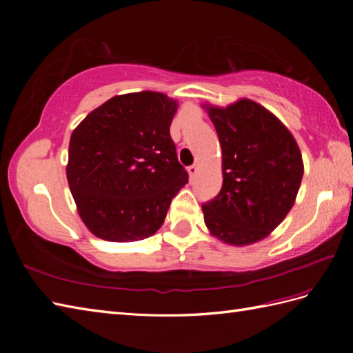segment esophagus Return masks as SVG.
I'll list each match as a JSON object with an SVG mask.
<instances>
[{
	"label": "esophagus",
	"instance_id": "obj_1",
	"mask_svg": "<svg viewBox=\"0 0 353 353\" xmlns=\"http://www.w3.org/2000/svg\"><path fill=\"white\" fill-rule=\"evenodd\" d=\"M186 170H188L190 177H194V176H196V172H197V165H190V167Z\"/></svg>",
	"mask_w": 353,
	"mask_h": 353
}]
</instances>
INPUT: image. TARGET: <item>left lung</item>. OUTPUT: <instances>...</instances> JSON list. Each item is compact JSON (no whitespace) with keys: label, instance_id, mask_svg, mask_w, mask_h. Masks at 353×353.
Masks as SVG:
<instances>
[{"label":"left lung","instance_id":"left-lung-1","mask_svg":"<svg viewBox=\"0 0 353 353\" xmlns=\"http://www.w3.org/2000/svg\"><path fill=\"white\" fill-rule=\"evenodd\" d=\"M206 109L221 145L223 186L201 205L205 224L223 243H256L294 205L303 176L302 153L287 127L249 99Z\"/></svg>","mask_w":353,"mask_h":353}]
</instances>
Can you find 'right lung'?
Returning <instances> with one entry per match:
<instances>
[{"mask_svg": "<svg viewBox=\"0 0 353 353\" xmlns=\"http://www.w3.org/2000/svg\"><path fill=\"white\" fill-rule=\"evenodd\" d=\"M177 103L144 91L112 97L70 139V190L95 236L127 243L162 226L172 197L188 183L170 125Z\"/></svg>", "mask_w": 353, "mask_h": 353, "instance_id": "right-lung-1", "label": "right lung"}]
</instances>
